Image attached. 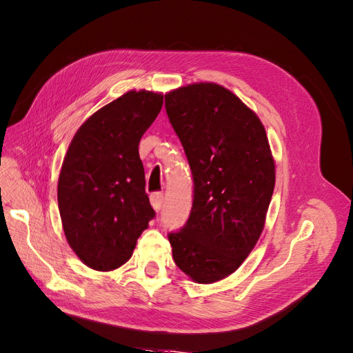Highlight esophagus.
Masks as SVG:
<instances>
[{
    "label": "esophagus",
    "mask_w": 353,
    "mask_h": 353,
    "mask_svg": "<svg viewBox=\"0 0 353 353\" xmlns=\"http://www.w3.org/2000/svg\"><path fill=\"white\" fill-rule=\"evenodd\" d=\"M162 203H164V194L155 192V194L150 195V204H152L153 209H155V212H159V210H161Z\"/></svg>",
    "instance_id": "esophagus-1"
}]
</instances>
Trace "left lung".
<instances>
[{
    "label": "left lung",
    "mask_w": 353,
    "mask_h": 353,
    "mask_svg": "<svg viewBox=\"0 0 353 353\" xmlns=\"http://www.w3.org/2000/svg\"><path fill=\"white\" fill-rule=\"evenodd\" d=\"M194 176L192 210L170 232L176 265L195 283L232 274L264 230L276 165L263 122L230 89L200 82L165 94Z\"/></svg>",
    "instance_id": "1"
}]
</instances>
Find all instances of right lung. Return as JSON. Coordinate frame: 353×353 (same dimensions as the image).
<instances>
[{"label": "right lung", "mask_w": 353, "mask_h": 353, "mask_svg": "<svg viewBox=\"0 0 353 353\" xmlns=\"http://www.w3.org/2000/svg\"><path fill=\"white\" fill-rule=\"evenodd\" d=\"M162 103L161 92L128 90L89 116L70 143L58 205L68 245L89 268L123 265L155 216L139 144Z\"/></svg>", "instance_id": "1"}]
</instances>
